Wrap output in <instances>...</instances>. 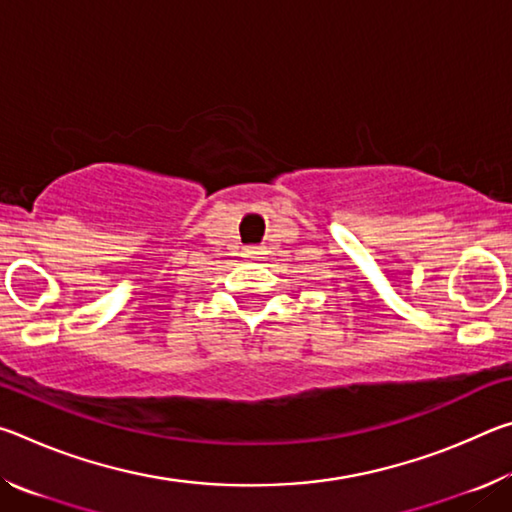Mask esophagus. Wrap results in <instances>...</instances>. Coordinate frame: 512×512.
I'll return each mask as SVG.
<instances>
[{
    "label": "esophagus",
    "instance_id": "1",
    "mask_svg": "<svg viewBox=\"0 0 512 512\" xmlns=\"http://www.w3.org/2000/svg\"><path fill=\"white\" fill-rule=\"evenodd\" d=\"M241 255H244L246 259H262L264 248L262 246H246L244 250H241Z\"/></svg>",
    "mask_w": 512,
    "mask_h": 512
}]
</instances>
